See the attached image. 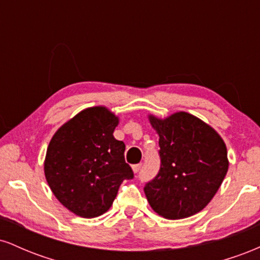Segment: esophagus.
Masks as SVG:
<instances>
[{
	"mask_svg": "<svg viewBox=\"0 0 260 260\" xmlns=\"http://www.w3.org/2000/svg\"><path fill=\"white\" fill-rule=\"evenodd\" d=\"M132 169H133V171L137 174V172H139L140 169H142V164H136V165L132 166Z\"/></svg>",
	"mask_w": 260,
	"mask_h": 260,
	"instance_id": "1",
	"label": "esophagus"
}]
</instances>
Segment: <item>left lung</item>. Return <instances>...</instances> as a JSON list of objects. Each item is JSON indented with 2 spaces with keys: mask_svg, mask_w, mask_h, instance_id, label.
<instances>
[{
  "mask_svg": "<svg viewBox=\"0 0 260 260\" xmlns=\"http://www.w3.org/2000/svg\"><path fill=\"white\" fill-rule=\"evenodd\" d=\"M159 134L160 170L144 187L147 199L165 219L178 220L203 210L229 170L228 149L219 133L188 112L149 116Z\"/></svg>",
  "mask_w": 260,
  "mask_h": 260,
  "instance_id": "1",
  "label": "left lung"
}]
</instances>
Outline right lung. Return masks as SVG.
<instances>
[{
	"label": "right lung",
	"instance_id": "right-lung-1",
	"mask_svg": "<svg viewBox=\"0 0 260 260\" xmlns=\"http://www.w3.org/2000/svg\"><path fill=\"white\" fill-rule=\"evenodd\" d=\"M118 117L104 106L83 110L53 134L45 177L58 202L90 219L109 210L124 180L133 178L123 142L115 139Z\"/></svg>",
	"mask_w": 260,
	"mask_h": 260
}]
</instances>
